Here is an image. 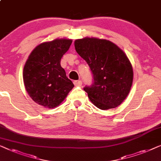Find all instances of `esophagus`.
<instances>
[{
	"instance_id": "obj_1",
	"label": "esophagus",
	"mask_w": 161,
	"mask_h": 161,
	"mask_svg": "<svg viewBox=\"0 0 161 161\" xmlns=\"http://www.w3.org/2000/svg\"><path fill=\"white\" fill-rule=\"evenodd\" d=\"M74 85L76 86V87H80V86H81V85H82V81H81V80L74 81Z\"/></svg>"
}]
</instances>
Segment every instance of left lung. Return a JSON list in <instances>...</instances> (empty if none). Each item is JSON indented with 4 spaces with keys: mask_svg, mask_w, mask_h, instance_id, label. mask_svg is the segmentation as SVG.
Returning a JSON list of instances; mask_svg holds the SVG:
<instances>
[{
    "mask_svg": "<svg viewBox=\"0 0 161 161\" xmlns=\"http://www.w3.org/2000/svg\"><path fill=\"white\" fill-rule=\"evenodd\" d=\"M74 46L93 76L92 85L84 87L91 102L102 110L120 105L133 78L132 65L124 52L110 41L96 38L76 39Z\"/></svg>",
    "mask_w": 161,
    "mask_h": 161,
    "instance_id": "left-lung-1",
    "label": "left lung"
}]
</instances>
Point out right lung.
<instances>
[{"mask_svg":"<svg viewBox=\"0 0 161 161\" xmlns=\"http://www.w3.org/2000/svg\"><path fill=\"white\" fill-rule=\"evenodd\" d=\"M72 40L61 38L38 45L23 69L26 91L36 103L53 108L63 102L74 87L61 67L60 60Z\"/></svg>","mask_w":161,"mask_h":161,"instance_id":"obj_1","label":"right lung"}]
</instances>
